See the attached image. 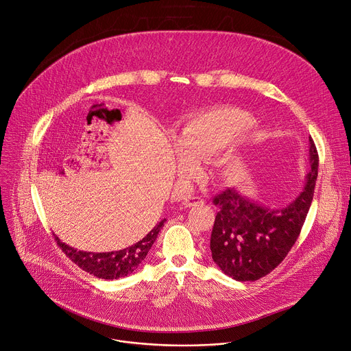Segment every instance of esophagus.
Masks as SVG:
<instances>
[{
  "mask_svg": "<svg viewBox=\"0 0 351 351\" xmlns=\"http://www.w3.org/2000/svg\"><path fill=\"white\" fill-rule=\"evenodd\" d=\"M205 204V201L201 197H189L184 199L183 205L189 206V208H194V206H202Z\"/></svg>",
  "mask_w": 351,
  "mask_h": 351,
  "instance_id": "34e87169",
  "label": "esophagus"
}]
</instances>
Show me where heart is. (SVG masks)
<instances>
[{"mask_svg": "<svg viewBox=\"0 0 351 351\" xmlns=\"http://www.w3.org/2000/svg\"><path fill=\"white\" fill-rule=\"evenodd\" d=\"M254 127L252 117L239 108H215L193 115L182 128L175 156L183 178L197 173L199 160H210L234 145Z\"/></svg>", "mask_w": 351, "mask_h": 351, "instance_id": "1", "label": "heart"}]
</instances>
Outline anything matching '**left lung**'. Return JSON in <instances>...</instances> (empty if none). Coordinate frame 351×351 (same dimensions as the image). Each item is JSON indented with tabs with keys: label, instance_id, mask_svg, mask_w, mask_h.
<instances>
[{
	"label": "left lung",
	"instance_id": "obj_1",
	"mask_svg": "<svg viewBox=\"0 0 351 351\" xmlns=\"http://www.w3.org/2000/svg\"><path fill=\"white\" fill-rule=\"evenodd\" d=\"M310 171L303 191L284 208L259 205L234 189L213 197L219 208L210 234L213 262L237 281H256L273 271L296 243L308 213L318 175L310 138Z\"/></svg>",
	"mask_w": 351,
	"mask_h": 351
}]
</instances>
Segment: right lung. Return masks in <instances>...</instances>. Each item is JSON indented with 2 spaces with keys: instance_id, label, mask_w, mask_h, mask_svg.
<instances>
[{
  "instance_id": "obj_1",
  "label": "right lung",
  "mask_w": 351,
  "mask_h": 351,
  "mask_svg": "<svg viewBox=\"0 0 351 351\" xmlns=\"http://www.w3.org/2000/svg\"><path fill=\"white\" fill-rule=\"evenodd\" d=\"M164 220H161L154 228H152L147 234L139 240L136 244L114 252H84L77 251L64 243H62L56 236L55 240L62 251L84 271L104 280H117L120 277H125L134 273L138 266L145 261L147 252L152 250V245L157 240L158 232L164 226Z\"/></svg>"
}]
</instances>
